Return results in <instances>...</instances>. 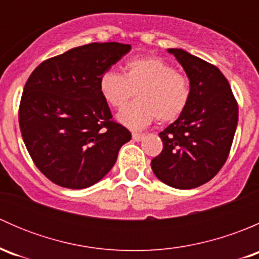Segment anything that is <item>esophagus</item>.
I'll use <instances>...</instances> for the list:
<instances>
[{"instance_id":"esophagus-1","label":"esophagus","mask_w":259,"mask_h":259,"mask_svg":"<svg viewBox=\"0 0 259 259\" xmlns=\"http://www.w3.org/2000/svg\"><path fill=\"white\" fill-rule=\"evenodd\" d=\"M144 134H140V133H133V139L135 140V142H142V140H144Z\"/></svg>"}]
</instances>
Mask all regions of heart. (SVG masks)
<instances>
[{"label": "heart", "instance_id": "obj_1", "mask_svg": "<svg viewBox=\"0 0 259 259\" xmlns=\"http://www.w3.org/2000/svg\"><path fill=\"white\" fill-rule=\"evenodd\" d=\"M100 91L116 109L122 108L137 91V100L125 106L117 119L132 129H143L155 117L159 122L178 119L189 104L192 83L165 60L140 56L126 62L125 74L114 70L103 74Z\"/></svg>", "mask_w": 259, "mask_h": 259}]
</instances>
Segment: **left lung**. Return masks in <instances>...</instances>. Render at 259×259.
I'll return each mask as SVG.
<instances>
[{
  "instance_id": "left-lung-1",
  "label": "left lung",
  "mask_w": 259,
  "mask_h": 259,
  "mask_svg": "<svg viewBox=\"0 0 259 259\" xmlns=\"http://www.w3.org/2000/svg\"><path fill=\"white\" fill-rule=\"evenodd\" d=\"M192 83L189 104L159 134L163 150L151 160L156 178L178 189L209 182L226 163L238 124V103L228 80L209 62L169 49Z\"/></svg>"
}]
</instances>
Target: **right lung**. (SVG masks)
Returning a JSON list of instances; mask_svg holds the SVG:
<instances>
[{
	"instance_id": "obj_1",
	"label": "right lung",
	"mask_w": 259,
	"mask_h": 259,
	"mask_svg": "<svg viewBox=\"0 0 259 259\" xmlns=\"http://www.w3.org/2000/svg\"><path fill=\"white\" fill-rule=\"evenodd\" d=\"M132 50L119 42L88 44L41 62L23 88L18 122L38 170L69 189L106 176L132 139L113 120L100 77Z\"/></svg>"
}]
</instances>
